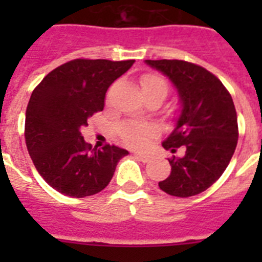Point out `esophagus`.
<instances>
[{"mask_svg":"<svg viewBox=\"0 0 262 262\" xmlns=\"http://www.w3.org/2000/svg\"><path fill=\"white\" fill-rule=\"evenodd\" d=\"M135 155L137 156L141 162H144V163H147V162H149V159H151V156L148 155V154H144V152H135Z\"/></svg>","mask_w":262,"mask_h":262,"instance_id":"esophagus-1","label":"esophagus"}]
</instances>
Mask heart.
<instances>
[{
  "label": "heart",
  "mask_w": 262,
  "mask_h": 262,
  "mask_svg": "<svg viewBox=\"0 0 262 262\" xmlns=\"http://www.w3.org/2000/svg\"><path fill=\"white\" fill-rule=\"evenodd\" d=\"M140 85L144 95L160 92L166 96L168 92L167 81L158 75H144L140 80ZM154 135H155V129L148 125H127L121 129L122 139L133 147H141Z\"/></svg>",
  "instance_id": "1"
}]
</instances>
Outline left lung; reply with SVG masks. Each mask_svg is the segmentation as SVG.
Instances as JSON below:
<instances>
[{
	"label": "left lung",
	"mask_w": 262,
	"mask_h": 262,
	"mask_svg": "<svg viewBox=\"0 0 262 262\" xmlns=\"http://www.w3.org/2000/svg\"><path fill=\"white\" fill-rule=\"evenodd\" d=\"M171 81L179 96L178 118L162 145L182 158L170 159L171 172L159 187L175 197L207 190L222 177L238 143V121L231 95L217 77L195 63L181 59H145Z\"/></svg>",
	"instance_id": "1"
}]
</instances>
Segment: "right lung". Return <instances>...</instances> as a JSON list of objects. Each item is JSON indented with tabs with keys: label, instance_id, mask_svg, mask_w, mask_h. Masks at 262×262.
<instances>
[{
	"label": "right lung",
	"instance_id": "right-lung-1",
	"mask_svg": "<svg viewBox=\"0 0 262 262\" xmlns=\"http://www.w3.org/2000/svg\"><path fill=\"white\" fill-rule=\"evenodd\" d=\"M133 63L135 59H73L51 71L31 95L27 149L42 178L59 193L83 199L102 191L129 154L115 145L92 149L81 129L103 110L108 87Z\"/></svg>",
	"mask_w": 262,
	"mask_h": 262
}]
</instances>
